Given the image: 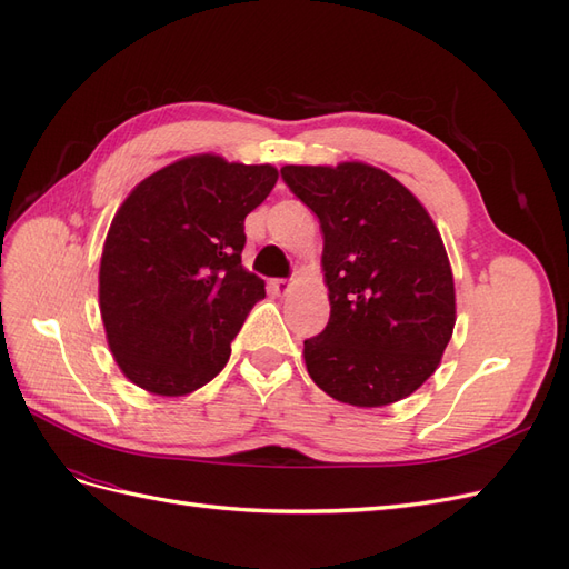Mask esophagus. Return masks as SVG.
Listing matches in <instances>:
<instances>
[{
	"mask_svg": "<svg viewBox=\"0 0 569 569\" xmlns=\"http://www.w3.org/2000/svg\"><path fill=\"white\" fill-rule=\"evenodd\" d=\"M289 287H291V282L289 280H272V291H274V295H287V291H289Z\"/></svg>",
	"mask_w": 569,
	"mask_h": 569,
	"instance_id": "esophagus-1",
	"label": "esophagus"
}]
</instances>
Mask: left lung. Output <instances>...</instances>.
<instances>
[{
  "label": "left lung",
  "mask_w": 569,
  "mask_h": 569,
  "mask_svg": "<svg viewBox=\"0 0 569 569\" xmlns=\"http://www.w3.org/2000/svg\"><path fill=\"white\" fill-rule=\"evenodd\" d=\"M280 176L325 237L330 320L303 341L308 375L341 403L406 399L437 370L456 325L453 274L432 218L366 163L284 166Z\"/></svg>",
  "instance_id": "1"
}]
</instances>
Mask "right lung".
<instances>
[{
  "instance_id": "1",
  "label": "right lung",
  "mask_w": 569,
  "mask_h": 569,
  "mask_svg": "<svg viewBox=\"0 0 569 569\" xmlns=\"http://www.w3.org/2000/svg\"><path fill=\"white\" fill-rule=\"evenodd\" d=\"M278 182L272 166L189 157L132 189L107 234L99 306L130 382L182 396L226 368L266 282L242 268L244 218Z\"/></svg>"
}]
</instances>
